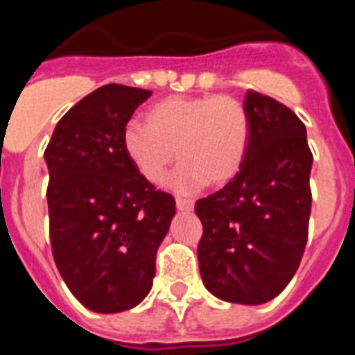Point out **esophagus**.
<instances>
[{"label": "esophagus", "instance_id": "1", "mask_svg": "<svg viewBox=\"0 0 355 355\" xmlns=\"http://www.w3.org/2000/svg\"><path fill=\"white\" fill-rule=\"evenodd\" d=\"M175 206L180 211H192L193 209V200L192 199H183V197H178L175 199Z\"/></svg>", "mask_w": 355, "mask_h": 355}]
</instances>
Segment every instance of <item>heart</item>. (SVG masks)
Instances as JSON below:
<instances>
[{
    "label": "heart",
    "instance_id": "obj_1",
    "mask_svg": "<svg viewBox=\"0 0 355 355\" xmlns=\"http://www.w3.org/2000/svg\"><path fill=\"white\" fill-rule=\"evenodd\" d=\"M147 124L130 122L122 146L149 183H162L175 159L172 187L193 192L206 183L222 187L236 178L249 149L250 121L236 97H167L147 112Z\"/></svg>",
    "mask_w": 355,
    "mask_h": 355
}]
</instances>
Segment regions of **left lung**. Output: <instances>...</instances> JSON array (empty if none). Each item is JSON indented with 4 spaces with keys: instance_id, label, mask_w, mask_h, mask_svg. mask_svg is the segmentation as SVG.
Instances as JSON below:
<instances>
[{
    "instance_id": "1",
    "label": "left lung",
    "mask_w": 355,
    "mask_h": 355,
    "mask_svg": "<svg viewBox=\"0 0 355 355\" xmlns=\"http://www.w3.org/2000/svg\"><path fill=\"white\" fill-rule=\"evenodd\" d=\"M249 149L234 180L196 202L202 283L218 299L256 306L277 297L302 259L311 215L306 126L274 97L245 94Z\"/></svg>"
}]
</instances>
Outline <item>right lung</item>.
Returning a JSON list of instances; mask_svg holds the SVG:
<instances>
[{"mask_svg": "<svg viewBox=\"0 0 355 355\" xmlns=\"http://www.w3.org/2000/svg\"><path fill=\"white\" fill-rule=\"evenodd\" d=\"M150 90L110 83L58 121L44 158L53 258L72 295L96 313L146 299L156 252L175 213L128 158L122 135Z\"/></svg>", "mask_w": 355, "mask_h": 355, "instance_id": "obj_1", "label": "right lung"}]
</instances>
